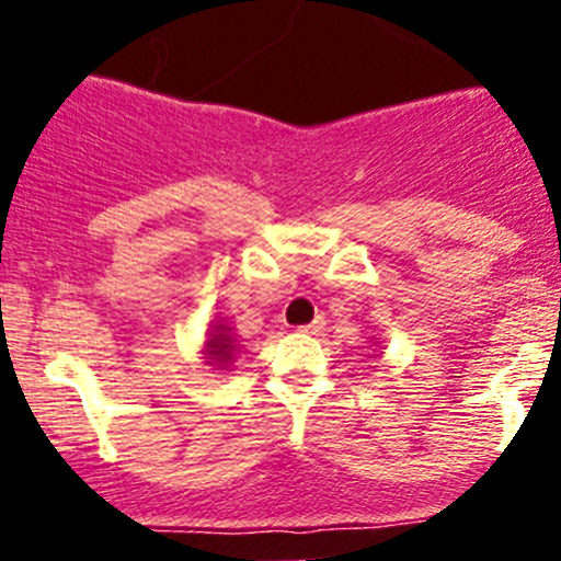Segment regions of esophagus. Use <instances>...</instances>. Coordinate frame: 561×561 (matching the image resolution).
Instances as JSON below:
<instances>
[{
    "mask_svg": "<svg viewBox=\"0 0 561 561\" xmlns=\"http://www.w3.org/2000/svg\"><path fill=\"white\" fill-rule=\"evenodd\" d=\"M321 330H324V317H317L311 324L300 327V332H306V334H319Z\"/></svg>",
    "mask_w": 561,
    "mask_h": 561,
    "instance_id": "34e87169",
    "label": "esophagus"
}]
</instances>
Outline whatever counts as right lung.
Masks as SVG:
<instances>
[{
  "label": "right lung",
  "mask_w": 561,
  "mask_h": 561,
  "mask_svg": "<svg viewBox=\"0 0 561 561\" xmlns=\"http://www.w3.org/2000/svg\"><path fill=\"white\" fill-rule=\"evenodd\" d=\"M231 351H234V340L229 337V327L218 324L216 330H214V334H210V340H208V356H210V362L218 364V366L229 364Z\"/></svg>",
  "instance_id": "1"
}]
</instances>
